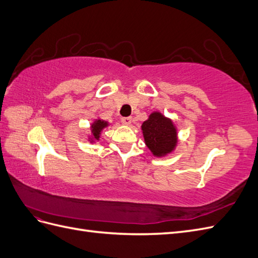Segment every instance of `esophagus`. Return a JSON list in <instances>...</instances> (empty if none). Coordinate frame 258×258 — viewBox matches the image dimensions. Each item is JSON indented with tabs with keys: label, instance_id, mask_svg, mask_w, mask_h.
<instances>
[{
	"label": "esophagus",
	"instance_id": "obj_1",
	"mask_svg": "<svg viewBox=\"0 0 258 258\" xmlns=\"http://www.w3.org/2000/svg\"><path fill=\"white\" fill-rule=\"evenodd\" d=\"M131 121H132V117H122L121 118V122L123 124H127V126H129Z\"/></svg>",
	"mask_w": 258,
	"mask_h": 258
}]
</instances>
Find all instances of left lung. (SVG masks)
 Instances as JSON below:
<instances>
[{
	"label": "left lung",
	"instance_id": "left-lung-1",
	"mask_svg": "<svg viewBox=\"0 0 258 258\" xmlns=\"http://www.w3.org/2000/svg\"><path fill=\"white\" fill-rule=\"evenodd\" d=\"M146 146L156 157H162L174 151L177 144V131L173 121L160 112H154L142 123Z\"/></svg>",
	"mask_w": 258,
	"mask_h": 258
}]
</instances>
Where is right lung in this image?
Masks as SVG:
<instances>
[{
  "label": "right lung",
  "mask_w": 258,
  "mask_h": 258,
  "mask_svg": "<svg viewBox=\"0 0 258 258\" xmlns=\"http://www.w3.org/2000/svg\"><path fill=\"white\" fill-rule=\"evenodd\" d=\"M108 126V122L104 121L102 119H96L91 123V138H90V142L93 143L95 141H99L101 132L102 130Z\"/></svg>",
  "instance_id": "obj_1"
}]
</instances>
